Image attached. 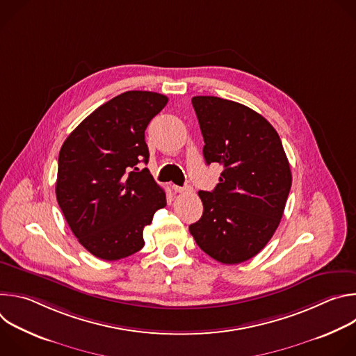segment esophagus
Instances as JSON below:
<instances>
[{"mask_svg":"<svg viewBox=\"0 0 356 356\" xmlns=\"http://www.w3.org/2000/svg\"><path fill=\"white\" fill-rule=\"evenodd\" d=\"M173 190L176 191V193H191L193 191V188L190 187V186H173Z\"/></svg>","mask_w":356,"mask_h":356,"instance_id":"34e87169","label":"esophagus"}]
</instances>
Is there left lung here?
Segmentation results:
<instances>
[{
  "label": "left lung",
  "instance_id": "1",
  "mask_svg": "<svg viewBox=\"0 0 356 356\" xmlns=\"http://www.w3.org/2000/svg\"><path fill=\"white\" fill-rule=\"evenodd\" d=\"M191 103L206 163L224 170L213 191H198L204 211L188 229L213 259L241 264L258 255L277 229L291 187L290 165L276 129L261 114L213 95Z\"/></svg>",
  "mask_w": 356,
  "mask_h": 356
}]
</instances>
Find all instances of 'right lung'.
I'll return each mask as SVG.
<instances>
[{
	"label": "right lung",
	"instance_id": "add662e5",
	"mask_svg": "<svg viewBox=\"0 0 356 356\" xmlns=\"http://www.w3.org/2000/svg\"><path fill=\"white\" fill-rule=\"evenodd\" d=\"M168 104L152 91H125L92 111L59 154L56 198L79 242L94 257L118 261L143 248V228L166 206L150 172L145 129Z\"/></svg>",
	"mask_w": 356,
	"mask_h": 356
}]
</instances>
